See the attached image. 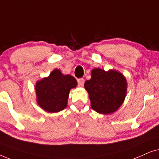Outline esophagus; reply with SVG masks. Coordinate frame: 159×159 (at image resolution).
Here are the masks:
<instances>
[{
	"label": "esophagus",
	"instance_id": "34e87169",
	"mask_svg": "<svg viewBox=\"0 0 159 159\" xmlns=\"http://www.w3.org/2000/svg\"><path fill=\"white\" fill-rule=\"evenodd\" d=\"M78 86H84V78H79V79H78Z\"/></svg>",
	"mask_w": 159,
	"mask_h": 159
}]
</instances>
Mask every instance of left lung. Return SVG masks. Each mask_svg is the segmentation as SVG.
Returning a JSON list of instances; mask_svg holds the SVG:
<instances>
[{"label":"left lung","mask_w":159,"mask_h":159,"mask_svg":"<svg viewBox=\"0 0 159 159\" xmlns=\"http://www.w3.org/2000/svg\"><path fill=\"white\" fill-rule=\"evenodd\" d=\"M92 108L100 114H111L121 106L127 92L125 76L116 70L94 68L84 84Z\"/></svg>","instance_id":"obj_1"}]
</instances>
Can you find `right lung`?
<instances>
[{"mask_svg": "<svg viewBox=\"0 0 159 159\" xmlns=\"http://www.w3.org/2000/svg\"><path fill=\"white\" fill-rule=\"evenodd\" d=\"M78 85L70 75H64L54 69L48 77L36 81L35 85L38 105L47 113H57L67 105L70 91Z\"/></svg>", "mask_w": 159, "mask_h": 159, "instance_id": "add662e5", "label": "right lung"}]
</instances>
